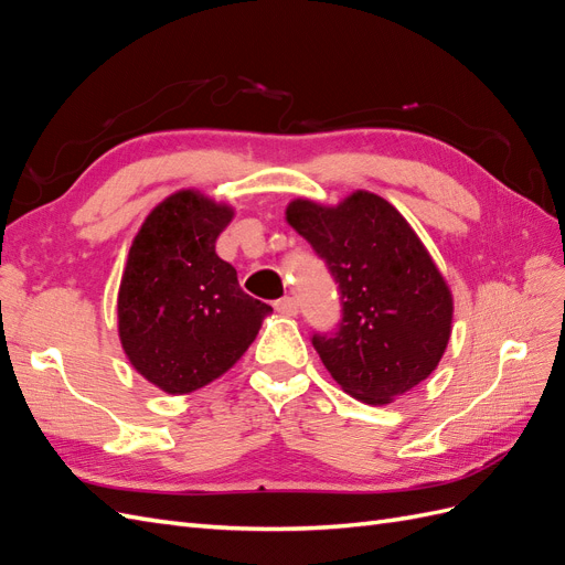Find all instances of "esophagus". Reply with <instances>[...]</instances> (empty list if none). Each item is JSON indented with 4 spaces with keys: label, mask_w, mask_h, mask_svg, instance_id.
I'll use <instances>...</instances> for the list:
<instances>
[{
    "label": "esophagus",
    "mask_w": 565,
    "mask_h": 565,
    "mask_svg": "<svg viewBox=\"0 0 565 565\" xmlns=\"http://www.w3.org/2000/svg\"><path fill=\"white\" fill-rule=\"evenodd\" d=\"M276 311H278L280 316L292 318V316L299 313V303H297L295 297H282V299L276 301Z\"/></svg>",
    "instance_id": "obj_1"
}]
</instances>
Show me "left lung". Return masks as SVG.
Here are the masks:
<instances>
[{
    "label": "left lung",
    "instance_id": "1",
    "mask_svg": "<svg viewBox=\"0 0 565 565\" xmlns=\"http://www.w3.org/2000/svg\"><path fill=\"white\" fill-rule=\"evenodd\" d=\"M285 216L339 282V330L313 334L332 380L355 401L386 405L429 377L448 349L455 306L405 216L370 191L334 207L297 198Z\"/></svg>",
    "mask_w": 565,
    "mask_h": 565
}]
</instances>
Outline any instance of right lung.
I'll return each mask as SVG.
<instances>
[{"mask_svg":"<svg viewBox=\"0 0 565 565\" xmlns=\"http://www.w3.org/2000/svg\"><path fill=\"white\" fill-rule=\"evenodd\" d=\"M235 210L193 188L152 210L129 247L117 292V332L134 370L183 396L226 374L273 311L245 295L216 254Z\"/></svg>","mask_w":565,"mask_h":565,"instance_id":"add662e5","label":"right lung"}]
</instances>
